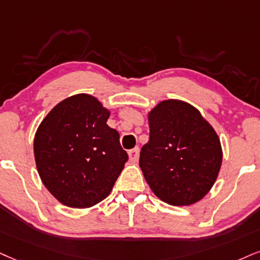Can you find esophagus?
<instances>
[{"mask_svg": "<svg viewBox=\"0 0 260 260\" xmlns=\"http://www.w3.org/2000/svg\"><path fill=\"white\" fill-rule=\"evenodd\" d=\"M139 154H140L139 147H136V148L129 150V158L133 162H135V161H137V160H139Z\"/></svg>", "mask_w": 260, "mask_h": 260, "instance_id": "34e87169", "label": "esophagus"}]
</instances>
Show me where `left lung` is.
Returning <instances> with one entry per match:
<instances>
[{
    "label": "left lung",
    "mask_w": 260,
    "mask_h": 260,
    "mask_svg": "<svg viewBox=\"0 0 260 260\" xmlns=\"http://www.w3.org/2000/svg\"><path fill=\"white\" fill-rule=\"evenodd\" d=\"M148 123L140 168L153 193L174 206L201 200L222 165L216 131L197 108L179 100L160 102L149 112Z\"/></svg>",
    "instance_id": "left-lung-1"
}]
</instances>
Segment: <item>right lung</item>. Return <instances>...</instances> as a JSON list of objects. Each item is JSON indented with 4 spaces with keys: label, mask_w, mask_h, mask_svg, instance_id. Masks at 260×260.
<instances>
[{
    "label": "right lung",
    "mask_w": 260,
    "mask_h": 260,
    "mask_svg": "<svg viewBox=\"0 0 260 260\" xmlns=\"http://www.w3.org/2000/svg\"><path fill=\"white\" fill-rule=\"evenodd\" d=\"M108 117L98 99L78 94L57 104L38 126V174L66 206L91 207L107 198L129 159L119 133L106 124Z\"/></svg>",
    "instance_id": "right-lung-1"
}]
</instances>
